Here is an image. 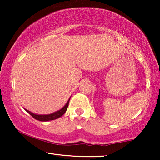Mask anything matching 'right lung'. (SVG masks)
Returning <instances> with one entry per match:
<instances>
[{
    "instance_id": "obj_1",
    "label": "right lung",
    "mask_w": 160,
    "mask_h": 160,
    "mask_svg": "<svg viewBox=\"0 0 160 160\" xmlns=\"http://www.w3.org/2000/svg\"><path fill=\"white\" fill-rule=\"evenodd\" d=\"M69 100H70V99L68 100V101L67 102V103L65 105V106L63 107L62 109H60V111H56V112H54L53 113H51V114L38 115V114H35V113H32V112H30V111H29L28 110H26V109H25V111H27L28 113H30V114L31 115L32 117L34 118V119L39 120V121H42V122L50 121V120H54V119H58V118L62 117V116L64 114V113H65V111H66V110H67L68 106Z\"/></svg>"
}]
</instances>
